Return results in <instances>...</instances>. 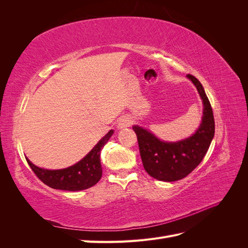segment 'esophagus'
I'll return each mask as SVG.
<instances>
[{
    "label": "esophagus",
    "instance_id": "1",
    "mask_svg": "<svg viewBox=\"0 0 248 248\" xmlns=\"http://www.w3.org/2000/svg\"><path fill=\"white\" fill-rule=\"evenodd\" d=\"M132 124V120L129 117H122L121 119L119 120L118 123V129H124L127 128V127L131 126Z\"/></svg>",
    "mask_w": 248,
    "mask_h": 248
}]
</instances>
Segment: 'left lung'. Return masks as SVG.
I'll return each mask as SVG.
<instances>
[{
  "instance_id": "8db88e82",
  "label": "left lung",
  "mask_w": 248,
  "mask_h": 248,
  "mask_svg": "<svg viewBox=\"0 0 248 248\" xmlns=\"http://www.w3.org/2000/svg\"><path fill=\"white\" fill-rule=\"evenodd\" d=\"M202 100V119L191 137L176 142L157 139L149 130L133 126L137 133L142 166L148 174L159 181L174 182L185 178L204 158L215 132V122L211 104L198 78L187 74Z\"/></svg>"
}]
</instances>
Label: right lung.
I'll return each instance as SVG.
<instances>
[{
	"instance_id": "obj_1",
	"label": "right lung",
	"mask_w": 248,
	"mask_h": 248,
	"mask_svg": "<svg viewBox=\"0 0 248 248\" xmlns=\"http://www.w3.org/2000/svg\"><path fill=\"white\" fill-rule=\"evenodd\" d=\"M114 130H109L80 161L63 170L41 169L26 159L35 175L51 188L68 191L88 189L98 182L102 176L100 151Z\"/></svg>"
}]
</instances>
